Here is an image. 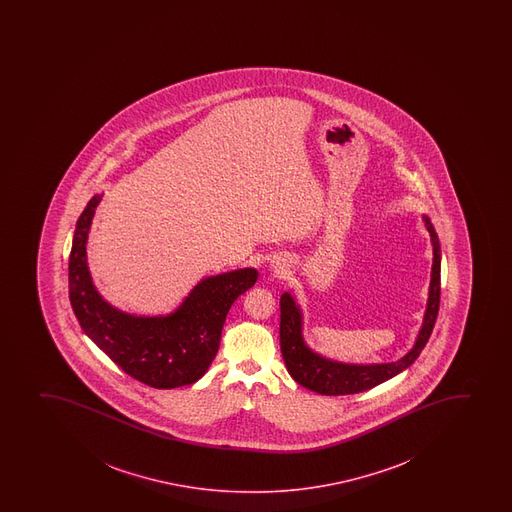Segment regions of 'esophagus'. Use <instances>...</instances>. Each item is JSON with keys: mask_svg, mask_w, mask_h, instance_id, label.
I'll use <instances>...</instances> for the list:
<instances>
[{"mask_svg": "<svg viewBox=\"0 0 512 512\" xmlns=\"http://www.w3.org/2000/svg\"><path fill=\"white\" fill-rule=\"evenodd\" d=\"M271 266H273V268H277V270H278V268H280V270H282V266H280V263H277V261H273V265H271Z\"/></svg>", "mask_w": 512, "mask_h": 512, "instance_id": "esophagus-1", "label": "esophagus"}]
</instances>
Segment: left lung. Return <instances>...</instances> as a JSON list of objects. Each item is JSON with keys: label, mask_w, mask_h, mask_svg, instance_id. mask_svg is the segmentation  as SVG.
<instances>
[{"label": "left lung", "mask_w": 512, "mask_h": 512, "mask_svg": "<svg viewBox=\"0 0 512 512\" xmlns=\"http://www.w3.org/2000/svg\"><path fill=\"white\" fill-rule=\"evenodd\" d=\"M422 220L429 230L430 241L434 247V259L422 328L418 331L417 340L410 348V352L403 355L400 360L388 364H345L328 359L307 345L302 335L304 316L300 306L295 302L294 295L285 292L280 299V348L288 374L295 382H299L300 386L326 396L362 393L381 382L388 381L391 377L398 376L417 360L432 335L441 300V244L430 218L422 215Z\"/></svg>", "instance_id": "8db88e82"}]
</instances>
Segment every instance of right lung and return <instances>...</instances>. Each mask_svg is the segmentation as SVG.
Instances as JSON below:
<instances>
[{
	"instance_id": "right-lung-1",
	"label": "right lung",
	"mask_w": 512,
	"mask_h": 512,
	"mask_svg": "<svg viewBox=\"0 0 512 512\" xmlns=\"http://www.w3.org/2000/svg\"><path fill=\"white\" fill-rule=\"evenodd\" d=\"M95 194L78 218L73 235L68 282L70 302L85 335L136 381L157 389L188 386L212 365L229 309L253 287L258 270L242 268L194 285L176 311L165 316H136L109 304L95 288L87 263V241Z\"/></svg>"
}]
</instances>
